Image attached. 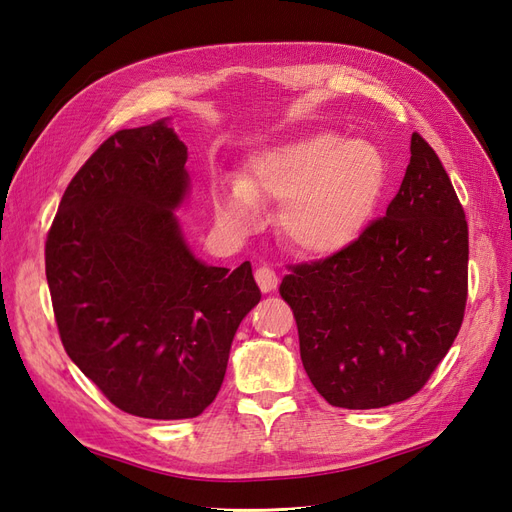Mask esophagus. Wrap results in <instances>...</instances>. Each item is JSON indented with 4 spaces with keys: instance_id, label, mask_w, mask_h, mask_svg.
I'll return each instance as SVG.
<instances>
[{
    "instance_id": "34e87169",
    "label": "esophagus",
    "mask_w": 512,
    "mask_h": 512,
    "mask_svg": "<svg viewBox=\"0 0 512 512\" xmlns=\"http://www.w3.org/2000/svg\"><path fill=\"white\" fill-rule=\"evenodd\" d=\"M254 277H256L258 288H260L262 292H265V294H267V292H273V290L277 288V275H275V271L269 269V267L256 269Z\"/></svg>"
}]
</instances>
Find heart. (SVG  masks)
<instances>
[{
	"label": "heart",
	"mask_w": 512,
	"mask_h": 512,
	"mask_svg": "<svg viewBox=\"0 0 512 512\" xmlns=\"http://www.w3.org/2000/svg\"><path fill=\"white\" fill-rule=\"evenodd\" d=\"M389 179L382 149L365 138L333 132L262 149L239 181L215 188V209L237 230L254 224L256 205H282L277 224L303 254L344 250L363 235Z\"/></svg>",
	"instance_id": "obj_1"
}]
</instances>
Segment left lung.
<instances>
[{
	"label": "left lung",
	"mask_w": 512,
	"mask_h": 512,
	"mask_svg": "<svg viewBox=\"0 0 512 512\" xmlns=\"http://www.w3.org/2000/svg\"><path fill=\"white\" fill-rule=\"evenodd\" d=\"M301 361L335 408L371 410L418 393L451 350L468 299V222L436 151L412 134L386 215L280 286Z\"/></svg>",
	"instance_id": "left-lung-1"
}]
</instances>
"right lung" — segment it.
Returning a JSON list of instances; mask_svg holds the SVG:
<instances>
[{
	"mask_svg": "<svg viewBox=\"0 0 512 512\" xmlns=\"http://www.w3.org/2000/svg\"><path fill=\"white\" fill-rule=\"evenodd\" d=\"M188 147L168 119L119 130L74 175L44 260L61 344L119 410L177 421L218 395L260 301L252 265H205L175 211Z\"/></svg>",
	"mask_w": 512,
	"mask_h": 512,
	"instance_id": "add662e5",
	"label": "right lung"
}]
</instances>
